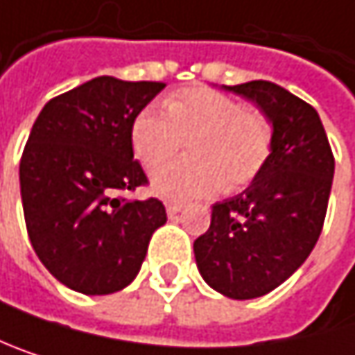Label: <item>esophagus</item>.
Instances as JSON below:
<instances>
[{"label": "esophagus", "mask_w": 355, "mask_h": 355, "mask_svg": "<svg viewBox=\"0 0 355 355\" xmlns=\"http://www.w3.org/2000/svg\"><path fill=\"white\" fill-rule=\"evenodd\" d=\"M165 209H167V215H169V217H175V215L184 209V205H182V202H167Z\"/></svg>", "instance_id": "1"}]
</instances>
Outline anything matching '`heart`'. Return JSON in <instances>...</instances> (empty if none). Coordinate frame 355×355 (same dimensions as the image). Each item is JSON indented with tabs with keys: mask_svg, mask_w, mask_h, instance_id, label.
Instances as JSON below:
<instances>
[{
	"mask_svg": "<svg viewBox=\"0 0 355 355\" xmlns=\"http://www.w3.org/2000/svg\"><path fill=\"white\" fill-rule=\"evenodd\" d=\"M165 107L169 118L144 107L130 125L134 157L146 169H156L189 142L190 159L153 173L157 196L186 200L219 188L236 192L261 175L272 150V125L261 111L202 87L171 94Z\"/></svg>",
	"mask_w": 355,
	"mask_h": 355,
	"instance_id": "obj_1",
	"label": "heart"
}]
</instances>
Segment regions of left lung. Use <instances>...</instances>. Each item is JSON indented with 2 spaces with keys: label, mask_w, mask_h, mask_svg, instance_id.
Listing matches in <instances>:
<instances>
[{
  "label": "left lung",
  "mask_w": 355,
  "mask_h": 355,
  "mask_svg": "<svg viewBox=\"0 0 355 355\" xmlns=\"http://www.w3.org/2000/svg\"><path fill=\"white\" fill-rule=\"evenodd\" d=\"M252 101L272 123L261 175L213 205L211 227L194 242L202 279L232 300L261 297L310 257L322 232L335 159L312 105L266 80L221 87Z\"/></svg>",
  "instance_id": "1"
}]
</instances>
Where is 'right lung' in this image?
Returning a JSON list of instances; mask_svg holds the SVG:
<instances>
[{
    "instance_id": "obj_1",
    "label": "right lung",
    "mask_w": 355,
    "mask_h": 355,
    "mask_svg": "<svg viewBox=\"0 0 355 355\" xmlns=\"http://www.w3.org/2000/svg\"><path fill=\"white\" fill-rule=\"evenodd\" d=\"M163 89L98 76L51 98L31 130L20 159L26 232L45 268L78 293L128 287L167 221L161 200L117 196L146 184L130 125Z\"/></svg>"
}]
</instances>
